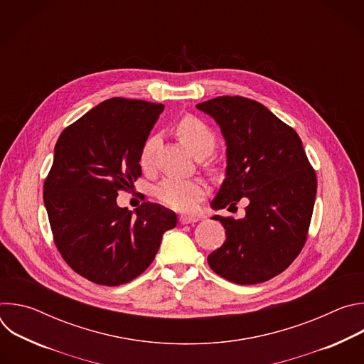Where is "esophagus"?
<instances>
[{
  "mask_svg": "<svg viewBox=\"0 0 364 364\" xmlns=\"http://www.w3.org/2000/svg\"><path fill=\"white\" fill-rule=\"evenodd\" d=\"M198 219L196 216H187V215H181L180 216V223L181 225H190V223H196Z\"/></svg>",
  "mask_w": 364,
  "mask_h": 364,
  "instance_id": "obj_1",
  "label": "esophagus"
}]
</instances>
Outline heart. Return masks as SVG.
<instances>
[{
  "instance_id": "heart-1",
  "label": "heart",
  "mask_w": 364,
  "mask_h": 364,
  "mask_svg": "<svg viewBox=\"0 0 364 364\" xmlns=\"http://www.w3.org/2000/svg\"><path fill=\"white\" fill-rule=\"evenodd\" d=\"M177 135L184 145L191 151L194 157L209 155L216 144L213 132L205 124L194 117H186L177 124ZM159 144V136L151 135L145 139L139 152V164L144 170L152 164V155ZM205 186L198 180H181V178H166L155 188L157 198L177 210H191L193 207L203 198Z\"/></svg>"
}]
</instances>
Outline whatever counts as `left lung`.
<instances>
[{"label": "left lung", "mask_w": 364, "mask_h": 364, "mask_svg": "<svg viewBox=\"0 0 364 364\" xmlns=\"http://www.w3.org/2000/svg\"><path fill=\"white\" fill-rule=\"evenodd\" d=\"M196 108L212 117L226 141V177L215 210L249 200L242 219L213 216L225 243L207 256L225 279L252 285L285 271L299 255L313 216L317 177L298 134L267 107L242 96H219Z\"/></svg>", "instance_id": "left-lung-1"}]
</instances>
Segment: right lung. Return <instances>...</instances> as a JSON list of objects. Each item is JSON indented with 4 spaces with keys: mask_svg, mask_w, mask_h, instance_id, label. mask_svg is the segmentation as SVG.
<instances>
[{
    "mask_svg": "<svg viewBox=\"0 0 364 364\" xmlns=\"http://www.w3.org/2000/svg\"><path fill=\"white\" fill-rule=\"evenodd\" d=\"M163 111V103L112 97L56 142L43 193L50 228L68 265L95 284L117 287L141 275L177 225L160 204L145 201L135 215L117 204L118 191L141 176V146Z\"/></svg>",
    "mask_w": 364,
    "mask_h": 364,
    "instance_id": "obj_1",
    "label": "right lung"
}]
</instances>
